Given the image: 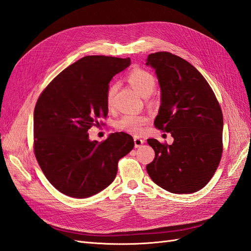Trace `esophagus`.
Here are the masks:
<instances>
[{
  "mask_svg": "<svg viewBox=\"0 0 251 251\" xmlns=\"http://www.w3.org/2000/svg\"><path fill=\"white\" fill-rule=\"evenodd\" d=\"M144 143V140H142L139 137H134V144H135V148H140L142 144Z\"/></svg>",
  "mask_w": 251,
  "mask_h": 251,
  "instance_id": "esophagus-1",
  "label": "esophagus"
}]
</instances>
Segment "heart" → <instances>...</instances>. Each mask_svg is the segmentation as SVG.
<instances>
[{
    "label": "heart",
    "mask_w": 251,
    "mask_h": 251,
    "mask_svg": "<svg viewBox=\"0 0 251 251\" xmlns=\"http://www.w3.org/2000/svg\"><path fill=\"white\" fill-rule=\"evenodd\" d=\"M126 79L128 83L137 91V93L142 97L150 96L155 89L156 79L151 72L140 69H133L127 74ZM117 91V86L112 85L107 93V104L109 108L113 107L114 96ZM149 118L143 115H136V114H126L124 115L116 123V127L120 131H124L134 135H140L144 131V126H147Z\"/></svg>",
    "instance_id": "1"
}]
</instances>
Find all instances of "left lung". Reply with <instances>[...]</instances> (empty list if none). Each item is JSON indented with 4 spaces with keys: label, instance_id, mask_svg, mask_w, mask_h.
I'll list each match as a JSON object with an SVG mask.
<instances>
[{
    "label": "left lung",
    "instance_id": "left-lung-1",
    "mask_svg": "<svg viewBox=\"0 0 251 251\" xmlns=\"http://www.w3.org/2000/svg\"><path fill=\"white\" fill-rule=\"evenodd\" d=\"M161 88L155 119L159 130L171 133V146L148 139L155 151L147 165L151 179L165 191L192 194L206 185L223 153V115L214 91L196 68L170 52L148 56Z\"/></svg>",
    "mask_w": 251,
    "mask_h": 251
}]
</instances>
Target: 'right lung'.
Listing matches in <instances>:
<instances>
[{
    "mask_svg": "<svg viewBox=\"0 0 251 251\" xmlns=\"http://www.w3.org/2000/svg\"><path fill=\"white\" fill-rule=\"evenodd\" d=\"M130 58L88 55L70 65L44 89L33 114V150L45 176L57 191L87 198L109 186L117 165L134 148L131 135L113 133L98 142L88 131L108 115L107 93Z\"/></svg>",
    "mask_w": 251,
    "mask_h": 251,
    "instance_id": "right-lung-1",
    "label": "right lung"
}]
</instances>
